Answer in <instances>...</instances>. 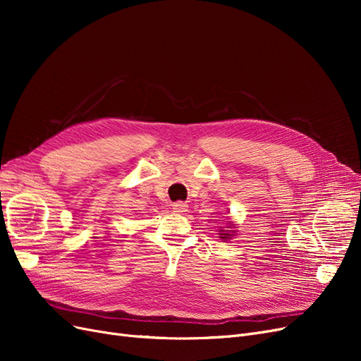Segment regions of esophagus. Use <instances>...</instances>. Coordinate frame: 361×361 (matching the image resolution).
<instances>
[{"label": "esophagus", "instance_id": "34e87169", "mask_svg": "<svg viewBox=\"0 0 361 361\" xmlns=\"http://www.w3.org/2000/svg\"><path fill=\"white\" fill-rule=\"evenodd\" d=\"M173 209H174V212H185L188 209V204L185 202H176V203H173Z\"/></svg>", "mask_w": 361, "mask_h": 361}]
</instances>
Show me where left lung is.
<instances>
[{
	"label": "left lung",
	"instance_id": "8db88e82",
	"mask_svg": "<svg viewBox=\"0 0 361 361\" xmlns=\"http://www.w3.org/2000/svg\"><path fill=\"white\" fill-rule=\"evenodd\" d=\"M220 235H223V236H221L223 239H224V238H231V236H232V235H231V232H228V231H227L226 233H220Z\"/></svg>",
	"mask_w": 361,
	"mask_h": 361
}]
</instances>
